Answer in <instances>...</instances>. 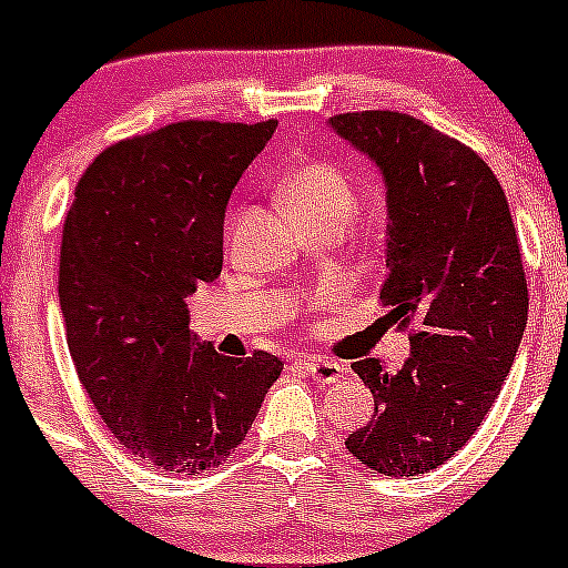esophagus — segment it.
<instances>
[{
	"mask_svg": "<svg viewBox=\"0 0 568 568\" xmlns=\"http://www.w3.org/2000/svg\"><path fill=\"white\" fill-rule=\"evenodd\" d=\"M300 364H302V367H305V369H308V375L316 381V384H336V381L344 375L342 364L331 362V358L308 356V358H302Z\"/></svg>",
	"mask_w": 568,
	"mask_h": 568,
	"instance_id": "34e87169",
	"label": "esophagus"
}]
</instances>
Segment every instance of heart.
<instances>
[{"label": "heart", "mask_w": 568, "mask_h": 568, "mask_svg": "<svg viewBox=\"0 0 568 568\" xmlns=\"http://www.w3.org/2000/svg\"><path fill=\"white\" fill-rule=\"evenodd\" d=\"M280 193L302 221L331 219V215L347 221L356 212L353 184L325 162H305L291 168L280 182Z\"/></svg>", "instance_id": "heart-1"}]
</instances>
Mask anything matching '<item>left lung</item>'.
Segmentation results:
<instances>
[{"label": "left lung", "instance_id": "8db88e82", "mask_svg": "<svg viewBox=\"0 0 568 568\" xmlns=\"http://www.w3.org/2000/svg\"><path fill=\"white\" fill-rule=\"evenodd\" d=\"M327 129L384 179L381 300L415 327L397 373L353 362L375 412L344 445L384 476L426 474L474 437L516 362L529 308L516 224L485 159L417 116L356 111Z\"/></svg>", "mask_w": 568, "mask_h": 568}]
</instances>
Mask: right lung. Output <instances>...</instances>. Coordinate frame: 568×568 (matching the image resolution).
Listing matches in <instances>:
<instances>
[{"label": "right lung", "instance_id": "obj_1", "mask_svg": "<svg viewBox=\"0 0 568 568\" xmlns=\"http://www.w3.org/2000/svg\"><path fill=\"white\" fill-rule=\"evenodd\" d=\"M277 123H173L100 153L61 237L58 300L78 378L151 468L204 474L243 443L283 362L221 356L187 325V296L224 266L237 179Z\"/></svg>", "mask_w": 568, "mask_h": 568}]
</instances>
